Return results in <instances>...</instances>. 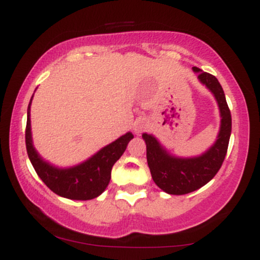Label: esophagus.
Masks as SVG:
<instances>
[{
  "label": "esophagus",
  "instance_id": "esophagus-1",
  "mask_svg": "<svg viewBox=\"0 0 260 260\" xmlns=\"http://www.w3.org/2000/svg\"><path fill=\"white\" fill-rule=\"evenodd\" d=\"M147 128H148V122L144 120H140L134 124V132H136V134H140L142 132H144Z\"/></svg>",
  "mask_w": 260,
  "mask_h": 260
}]
</instances>
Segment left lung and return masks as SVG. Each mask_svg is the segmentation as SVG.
<instances>
[{
  "mask_svg": "<svg viewBox=\"0 0 260 260\" xmlns=\"http://www.w3.org/2000/svg\"><path fill=\"white\" fill-rule=\"evenodd\" d=\"M192 70L198 74L199 82L215 98L221 118L220 128L215 142L204 153L196 156H178L164 147L153 134H142L147 144V161L151 177L168 194H187L213 180L221 168L231 136V112L219 80L198 67Z\"/></svg>",
  "mask_w": 260,
  "mask_h": 260,
  "instance_id": "8db88e82",
  "label": "left lung"
}]
</instances>
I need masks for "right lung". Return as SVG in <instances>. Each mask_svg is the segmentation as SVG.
I'll return each instance as SVG.
<instances>
[{"instance_id":"add662e5","label":"right lung","mask_w":260,"mask_h":260,"mask_svg":"<svg viewBox=\"0 0 260 260\" xmlns=\"http://www.w3.org/2000/svg\"><path fill=\"white\" fill-rule=\"evenodd\" d=\"M32 96L26 111L25 145L29 160L38 176L53 193L63 198L72 201H90L99 197L109 186L112 166L124 153L129 140L133 139L132 132L123 134L77 165L59 168L45 160L34 147L30 121Z\"/></svg>"}]
</instances>
